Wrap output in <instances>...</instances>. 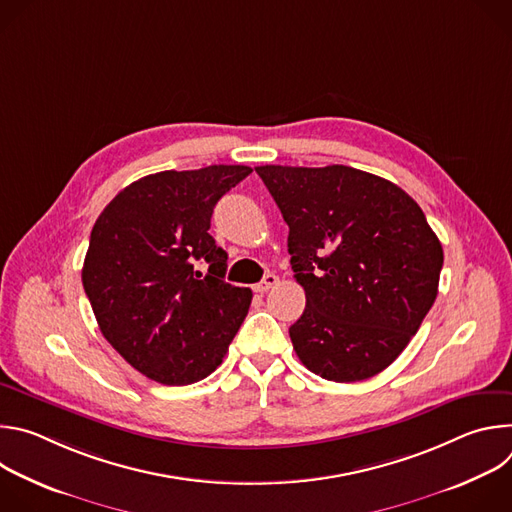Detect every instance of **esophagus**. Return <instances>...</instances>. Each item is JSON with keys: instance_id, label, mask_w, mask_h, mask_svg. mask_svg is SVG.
<instances>
[{"instance_id": "esophagus-1", "label": "esophagus", "mask_w": 512, "mask_h": 512, "mask_svg": "<svg viewBox=\"0 0 512 512\" xmlns=\"http://www.w3.org/2000/svg\"><path fill=\"white\" fill-rule=\"evenodd\" d=\"M279 283V277L277 275H273V273H269V275H265L259 283H255V291L257 294H265V291H269L271 287H275Z\"/></svg>"}]
</instances>
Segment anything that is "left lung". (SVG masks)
<instances>
[{
  "label": "left lung",
  "mask_w": 512,
  "mask_h": 512,
  "mask_svg": "<svg viewBox=\"0 0 512 512\" xmlns=\"http://www.w3.org/2000/svg\"><path fill=\"white\" fill-rule=\"evenodd\" d=\"M283 221L306 310L289 338L306 369L336 383L385 371L437 296L444 249L397 184L350 166H259Z\"/></svg>",
  "instance_id": "1"
}]
</instances>
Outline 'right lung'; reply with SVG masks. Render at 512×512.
<instances>
[{"label":"right lung","instance_id":"right-lung-1","mask_svg":"<svg viewBox=\"0 0 512 512\" xmlns=\"http://www.w3.org/2000/svg\"><path fill=\"white\" fill-rule=\"evenodd\" d=\"M249 166L166 170L123 188L99 214L83 287L107 342L162 385H190L223 362L251 289L225 281L210 216Z\"/></svg>","mask_w":512,"mask_h":512}]
</instances>
